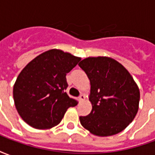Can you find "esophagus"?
<instances>
[{
	"mask_svg": "<svg viewBox=\"0 0 155 155\" xmlns=\"http://www.w3.org/2000/svg\"><path fill=\"white\" fill-rule=\"evenodd\" d=\"M84 99H85V96H84V94H81V95L79 96V101H84Z\"/></svg>",
	"mask_w": 155,
	"mask_h": 155,
	"instance_id": "obj_1",
	"label": "esophagus"
}]
</instances>
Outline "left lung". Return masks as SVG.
<instances>
[{
    "label": "left lung",
    "instance_id": "obj_1",
    "mask_svg": "<svg viewBox=\"0 0 155 155\" xmlns=\"http://www.w3.org/2000/svg\"><path fill=\"white\" fill-rule=\"evenodd\" d=\"M79 66L91 82L92 110L80 121L96 136H111L130 124L139 110L140 89L120 62L106 56L88 57Z\"/></svg>",
    "mask_w": 155,
    "mask_h": 155
}]
</instances>
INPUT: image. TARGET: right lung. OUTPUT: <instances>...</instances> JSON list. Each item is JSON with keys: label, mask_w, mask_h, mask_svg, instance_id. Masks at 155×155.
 Instances as JSON below:
<instances>
[{"label": "right lung", "mask_w": 155, "mask_h": 155, "mask_svg": "<svg viewBox=\"0 0 155 155\" xmlns=\"http://www.w3.org/2000/svg\"><path fill=\"white\" fill-rule=\"evenodd\" d=\"M81 60L52 49L25 65L13 87L16 110L25 123L38 130L51 129L61 122L68 108L77 104L64 92L65 76Z\"/></svg>", "instance_id": "1"}]
</instances>
